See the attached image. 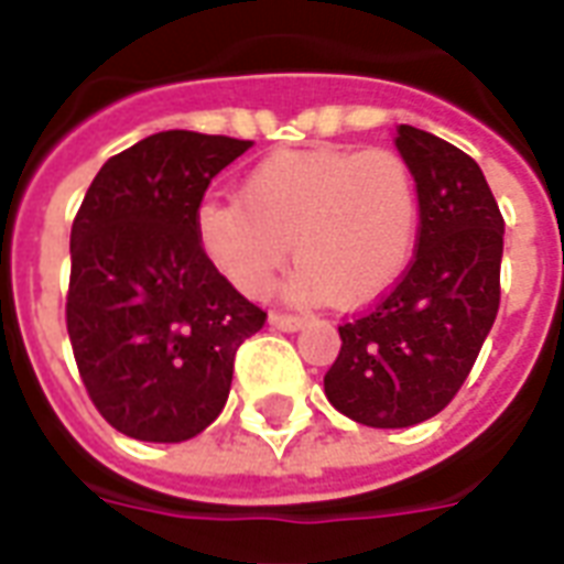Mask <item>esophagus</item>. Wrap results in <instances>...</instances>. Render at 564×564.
Instances as JSON below:
<instances>
[{
    "instance_id": "esophagus-1",
    "label": "esophagus",
    "mask_w": 564,
    "mask_h": 564,
    "mask_svg": "<svg viewBox=\"0 0 564 564\" xmlns=\"http://www.w3.org/2000/svg\"><path fill=\"white\" fill-rule=\"evenodd\" d=\"M270 327L273 329H282V333H297L303 327V317L297 315H282V312H270Z\"/></svg>"
}]
</instances>
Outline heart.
Segmentation results:
<instances>
[{
  "mask_svg": "<svg viewBox=\"0 0 564 564\" xmlns=\"http://www.w3.org/2000/svg\"><path fill=\"white\" fill-rule=\"evenodd\" d=\"M419 237L413 169L387 148H317L261 160L240 198H207L196 240L249 297L264 294L294 249L285 291L366 306L404 276Z\"/></svg>",
  "mask_w": 564,
  "mask_h": 564,
  "instance_id": "1",
  "label": "heart"
}]
</instances>
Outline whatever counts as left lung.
Masks as SVG:
<instances>
[{
    "label": "left lung",
    "instance_id": "8db88e82",
    "mask_svg": "<svg viewBox=\"0 0 564 564\" xmlns=\"http://www.w3.org/2000/svg\"><path fill=\"white\" fill-rule=\"evenodd\" d=\"M419 186L413 264L378 306L338 327L329 404L368 427H410L455 398L499 308L506 223L473 156L419 127L395 130Z\"/></svg>",
    "mask_w": 564,
    "mask_h": 564
}]
</instances>
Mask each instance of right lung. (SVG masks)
Segmentation results:
<instances>
[{"label":"right lung","instance_id":"1","mask_svg":"<svg viewBox=\"0 0 564 564\" xmlns=\"http://www.w3.org/2000/svg\"><path fill=\"white\" fill-rule=\"evenodd\" d=\"M252 142L163 130L109 156L70 228L67 336L109 425L184 443L226 408L235 354L267 315L196 240L207 184Z\"/></svg>","mask_w":564,"mask_h":564}]
</instances>
